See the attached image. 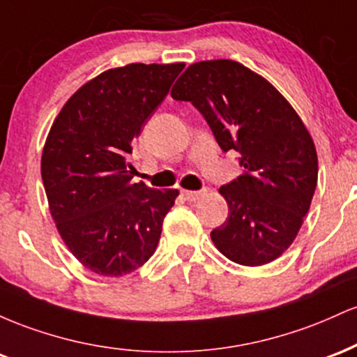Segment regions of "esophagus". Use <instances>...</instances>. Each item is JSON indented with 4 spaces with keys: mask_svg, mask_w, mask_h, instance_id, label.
Segmentation results:
<instances>
[{
    "mask_svg": "<svg viewBox=\"0 0 357 357\" xmlns=\"http://www.w3.org/2000/svg\"><path fill=\"white\" fill-rule=\"evenodd\" d=\"M204 191H206V190H203V191H190V190H183V191H181V195L184 196V199H186V202H196V199H198L199 196H202Z\"/></svg>",
    "mask_w": 357,
    "mask_h": 357,
    "instance_id": "esophagus-1",
    "label": "esophagus"
}]
</instances>
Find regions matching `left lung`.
<instances>
[{
  "label": "left lung",
  "instance_id": "obj_1",
  "mask_svg": "<svg viewBox=\"0 0 357 357\" xmlns=\"http://www.w3.org/2000/svg\"><path fill=\"white\" fill-rule=\"evenodd\" d=\"M191 102L243 173L220 188L228 218L215 247L247 267L270 264L296 240L317 186V153L292 105L264 77L233 60L192 63L171 90Z\"/></svg>",
  "mask_w": 357,
  "mask_h": 357
}]
</instances>
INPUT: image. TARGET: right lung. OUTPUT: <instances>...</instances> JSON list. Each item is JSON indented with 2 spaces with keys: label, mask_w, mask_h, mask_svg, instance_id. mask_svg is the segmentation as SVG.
<instances>
[{
  "label": "right lung",
  "mask_w": 357,
  "mask_h": 357,
  "mask_svg": "<svg viewBox=\"0 0 357 357\" xmlns=\"http://www.w3.org/2000/svg\"><path fill=\"white\" fill-rule=\"evenodd\" d=\"M184 63H129L82 85L45 141L42 179L61 240L90 272L122 277L144 265L178 190L132 183V141Z\"/></svg>",
  "instance_id": "right-lung-1"
}]
</instances>
